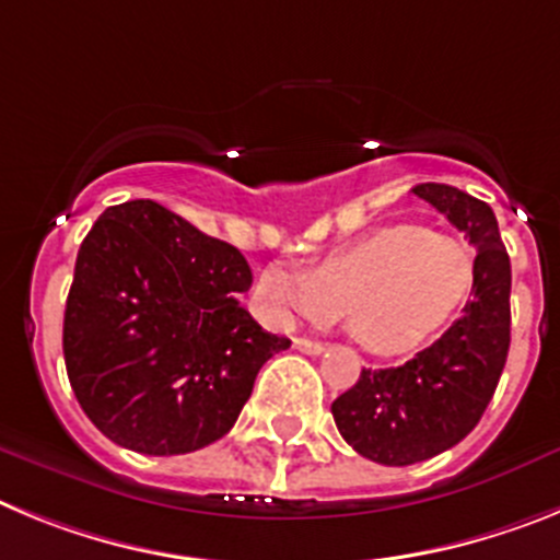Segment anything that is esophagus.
Masks as SVG:
<instances>
[{"label": "esophagus", "instance_id": "34e87169", "mask_svg": "<svg viewBox=\"0 0 560 560\" xmlns=\"http://www.w3.org/2000/svg\"><path fill=\"white\" fill-rule=\"evenodd\" d=\"M299 352L304 354H320V352H327V343H320V340H310V338H295L293 343Z\"/></svg>", "mask_w": 560, "mask_h": 560}]
</instances>
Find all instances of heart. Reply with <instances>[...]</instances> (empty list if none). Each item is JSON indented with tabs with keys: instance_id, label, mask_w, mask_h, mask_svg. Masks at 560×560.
<instances>
[{
	"instance_id": "heart-1",
	"label": "heart",
	"mask_w": 560,
	"mask_h": 560,
	"mask_svg": "<svg viewBox=\"0 0 560 560\" xmlns=\"http://www.w3.org/2000/svg\"><path fill=\"white\" fill-rule=\"evenodd\" d=\"M476 284L465 242L420 225H388L335 250L310 273L267 267L259 295L270 318L327 324L347 313L349 332L374 354H402L448 327Z\"/></svg>"
}]
</instances>
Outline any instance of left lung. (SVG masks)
<instances>
[{
  "mask_svg": "<svg viewBox=\"0 0 560 560\" xmlns=\"http://www.w3.org/2000/svg\"><path fill=\"white\" fill-rule=\"evenodd\" d=\"M415 194L476 247L470 301L440 340L392 369H363L332 402L340 436L381 465H415L454 448L482 420L510 349V256L488 202L454 186Z\"/></svg>",
  "mask_w": 560,
  "mask_h": 560,
  "instance_id": "8db88e82",
  "label": "left lung"
}]
</instances>
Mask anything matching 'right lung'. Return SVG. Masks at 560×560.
Returning <instances> with one entry per match:
<instances>
[{
  "mask_svg": "<svg viewBox=\"0 0 560 560\" xmlns=\"http://www.w3.org/2000/svg\"><path fill=\"white\" fill-rule=\"evenodd\" d=\"M250 281L236 247L152 199L106 208L65 310L67 377L92 425L149 456L225 436L259 369L290 347L240 304Z\"/></svg>",
  "mask_w": 560,
  "mask_h": 560,
  "instance_id": "obj_1",
  "label": "right lung"
}]
</instances>
